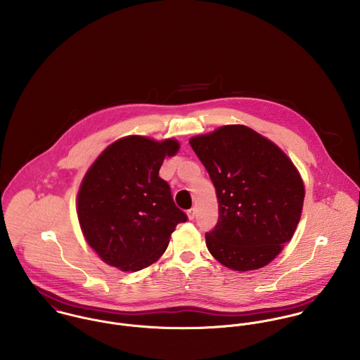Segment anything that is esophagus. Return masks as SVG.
Returning a JSON list of instances; mask_svg holds the SVG:
<instances>
[{
	"label": "esophagus",
	"instance_id": "obj_1",
	"mask_svg": "<svg viewBox=\"0 0 360 360\" xmlns=\"http://www.w3.org/2000/svg\"><path fill=\"white\" fill-rule=\"evenodd\" d=\"M187 214H188V219H190V220H193V219L195 217V207L188 209V210H187Z\"/></svg>",
	"mask_w": 360,
	"mask_h": 360
}]
</instances>
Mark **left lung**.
I'll use <instances>...</instances> for the list:
<instances>
[{"label": "left lung", "mask_w": 360, "mask_h": 360, "mask_svg": "<svg viewBox=\"0 0 360 360\" xmlns=\"http://www.w3.org/2000/svg\"><path fill=\"white\" fill-rule=\"evenodd\" d=\"M190 146L216 188L219 220L206 247L223 266L257 270L277 257L300 223L305 187L274 143L243 124L193 137Z\"/></svg>", "instance_id": "left-lung-1"}]
</instances>
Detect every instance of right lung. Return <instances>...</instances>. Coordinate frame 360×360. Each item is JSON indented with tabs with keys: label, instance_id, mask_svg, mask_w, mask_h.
I'll list each match as a JSON object with an SVG mask.
<instances>
[{
	"label": "right lung",
	"instance_id": "right-lung-1",
	"mask_svg": "<svg viewBox=\"0 0 360 360\" xmlns=\"http://www.w3.org/2000/svg\"><path fill=\"white\" fill-rule=\"evenodd\" d=\"M179 148L172 139L129 136L105 148L87 170L77 194V217L86 241L105 263L123 271L153 264L176 226L187 221L159 177L163 159Z\"/></svg>",
	"mask_w": 360,
	"mask_h": 360
}]
</instances>
